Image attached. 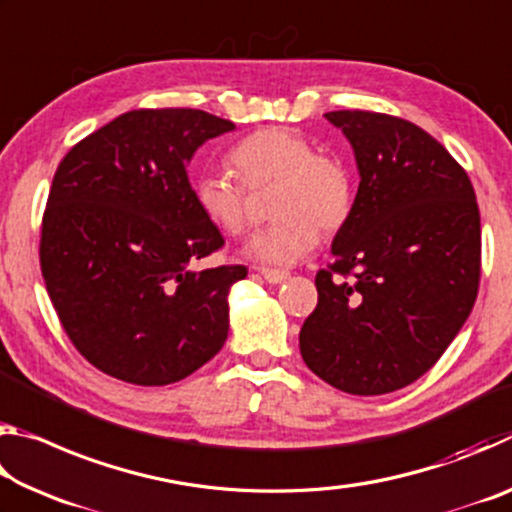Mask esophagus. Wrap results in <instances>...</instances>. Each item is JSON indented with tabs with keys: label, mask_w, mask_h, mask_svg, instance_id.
Wrapping results in <instances>:
<instances>
[{
	"label": "esophagus",
	"mask_w": 512,
	"mask_h": 512,
	"mask_svg": "<svg viewBox=\"0 0 512 512\" xmlns=\"http://www.w3.org/2000/svg\"><path fill=\"white\" fill-rule=\"evenodd\" d=\"M257 271L268 284H282L284 280H289V273L280 271V268H257Z\"/></svg>",
	"instance_id": "34e87169"
}]
</instances>
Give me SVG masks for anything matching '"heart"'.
I'll list each match as a JSON object with an SVG mask.
<instances>
[{"label":"heart","instance_id":"heart-1","mask_svg":"<svg viewBox=\"0 0 512 512\" xmlns=\"http://www.w3.org/2000/svg\"><path fill=\"white\" fill-rule=\"evenodd\" d=\"M244 183L225 171H203L194 180L198 210L228 235L248 228V190L273 187L275 223L257 232L246 253L262 264L287 266L314 250L320 228L332 232L352 212V178L341 160L314 153V144L287 128H262L232 149Z\"/></svg>","mask_w":512,"mask_h":512}]
</instances>
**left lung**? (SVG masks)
<instances>
[{
  "mask_svg": "<svg viewBox=\"0 0 512 512\" xmlns=\"http://www.w3.org/2000/svg\"><path fill=\"white\" fill-rule=\"evenodd\" d=\"M359 189L318 271V305L300 329L311 372L350 395H384L436 363L474 307L481 216L465 169L411 121L334 110Z\"/></svg>",
  "mask_w": 512,
  "mask_h": 512,
  "instance_id": "1",
  "label": "left lung"
}]
</instances>
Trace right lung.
Instances as JSON below:
<instances>
[{"label": "right lung", "instance_id": "1", "mask_svg": "<svg viewBox=\"0 0 512 512\" xmlns=\"http://www.w3.org/2000/svg\"><path fill=\"white\" fill-rule=\"evenodd\" d=\"M235 124L194 108L131 110L58 164L40 266L69 341L94 368L167 386L228 339L230 287L246 266L194 271L223 246L194 201L187 164Z\"/></svg>", "mask_w": 512, "mask_h": 512}]
</instances>
